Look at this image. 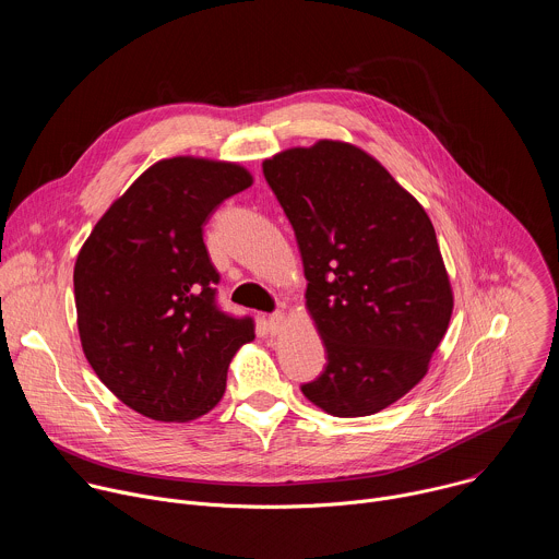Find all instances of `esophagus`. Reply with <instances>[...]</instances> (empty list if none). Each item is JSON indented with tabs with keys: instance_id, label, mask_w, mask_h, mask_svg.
I'll return each mask as SVG.
<instances>
[{
	"instance_id": "esophagus-1",
	"label": "esophagus",
	"mask_w": 559,
	"mask_h": 559,
	"mask_svg": "<svg viewBox=\"0 0 559 559\" xmlns=\"http://www.w3.org/2000/svg\"><path fill=\"white\" fill-rule=\"evenodd\" d=\"M285 328V313L283 311H276L272 316H267V330L270 334H281Z\"/></svg>"
}]
</instances>
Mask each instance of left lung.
<instances>
[{
	"label": "left lung",
	"mask_w": 559,
	"mask_h": 559,
	"mask_svg": "<svg viewBox=\"0 0 559 559\" xmlns=\"http://www.w3.org/2000/svg\"><path fill=\"white\" fill-rule=\"evenodd\" d=\"M263 173L298 241L305 309L328 352L302 384L330 416H371L429 371L453 289L433 223L418 199L362 147L321 139L287 147Z\"/></svg>",
	"instance_id": "obj_1"
}]
</instances>
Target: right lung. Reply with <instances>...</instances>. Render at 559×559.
Listing matches in <instances>:
<instances>
[{
    "label": "right lung",
    "mask_w": 559,
    "mask_h": 559,
    "mask_svg": "<svg viewBox=\"0 0 559 559\" xmlns=\"http://www.w3.org/2000/svg\"><path fill=\"white\" fill-rule=\"evenodd\" d=\"M254 183L248 168L205 156L150 166L97 221L74 263L76 330L99 380L132 412L190 423L225 393L252 318L214 305L218 274L203 223Z\"/></svg>",
    "instance_id": "1"
}]
</instances>
